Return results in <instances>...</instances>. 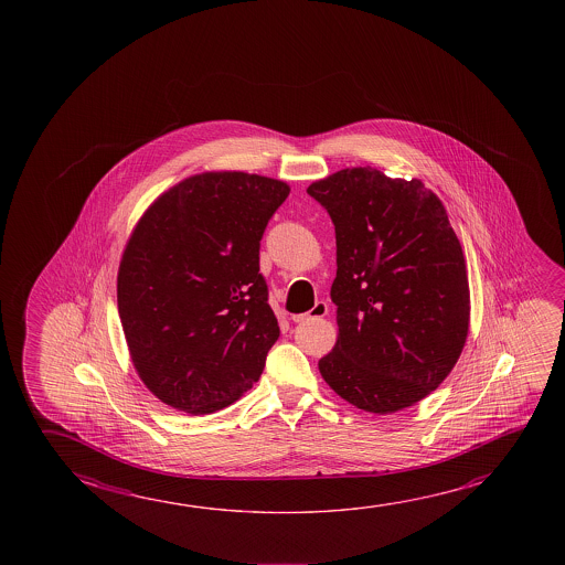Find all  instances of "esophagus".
Wrapping results in <instances>:
<instances>
[{
  "label": "esophagus",
  "instance_id": "esophagus-1",
  "mask_svg": "<svg viewBox=\"0 0 565 565\" xmlns=\"http://www.w3.org/2000/svg\"><path fill=\"white\" fill-rule=\"evenodd\" d=\"M327 313H329V306L324 301H317L311 311H307L303 315H294V321L296 323H303V321H309V319H321Z\"/></svg>",
  "mask_w": 565,
  "mask_h": 565
}]
</instances>
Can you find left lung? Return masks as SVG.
Instances as JSON below:
<instances>
[{"mask_svg": "<svg viewBox=\"0 0 565 565\" xmlns=\"http://www.w3.org/2000/svg\"><path fill=\"white\" fill-rule=\"evenodd\" d=\"M334 224L339 334L319 361L352 406L394 414L426 398L461 356L471 294L444 203L419 179L347 167L307 186Z\"/></svg>", "mask_w": 565, "mask_h": 565, "instance_id": "8db88e82", "label": "left lung"}]
</instances>
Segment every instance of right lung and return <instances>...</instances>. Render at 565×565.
Returning <instances> with one entry per match:
<instances>
[{
    "instance_id": "1",
    "label": "right lung",
    "mask_w": 565,
    "mask_h": 565,
    "mask_svg": "<svg viewBox=\"0 0 565 565\" xmlns=\"http://www.w3.org/2000/svg\"><path fill=\"white\" fill-rule=\"evenodd\" d=\"M289 194L278 179L206 171L159 194L118 268V313L141 382L206 416L258 382L279 327L259 241Z\"/></svg>"
}]
</instances>
